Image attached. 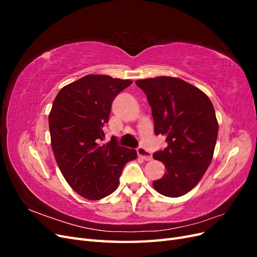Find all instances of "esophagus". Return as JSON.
<instances>
[{
    "instance_id": "34e87169",
    "label": "esophagus",
    "mask_w": 257,
    "mask_h": 257,
    "mask_svg": "<svg viewBox=\"0 0 257 257\" xmlns=\"http://www.w3.org/2000/svg\"><path fill=\"white\" fill-rule=\"evenodd\" d=\"M137 154H138V157H141V158H143L145 161H150V160H152V155H151V153L148 151L146 148H144V147H138L137 148Z\"/></svg>"
}]
</instances>
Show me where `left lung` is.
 I'll list each match as a JSON object with an SVG mask.
<instances>
[{
	"label": "left lung",
	"instance_id": "1",
	"mask_svg": "<svg viewBox=\"0 0 257 257\" xmlns=\"http://www.w3.org/2000/svg\"><path fill=\"white\" fill-rule=\"evenodd\" d=\"M152 109L155 134L166 137L167 147L155 152L166 172L153 182L167 197L190 192L211 163L219 124L211 100L198 88L176 77L137 80Z\"/></svg>",
	"mask_w": 257,
	"mask_h": 257
}]
</instances>
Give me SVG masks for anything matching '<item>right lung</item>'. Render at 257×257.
Instances as JSON below:
<instances>
[{
  "mask_svg": "<svg viewBox=\"0 0 257 257\" xmlns=\"http://www.w3.org/2000/svg\"><path fill=\"white\" fill-rule=\"evenodd\" d=\"M130 79L87 75L62 88L49 113L54 158L71 188L90 200L102 199L119 185L124 165L137 158L115 138L102 145L111 104L132 84Z\"/></svg>",
  "mask_w": 257,
  "mask_h": 257,
  "instance_id": "add662e5",
  "label": "right lung"
}]
</instances>
